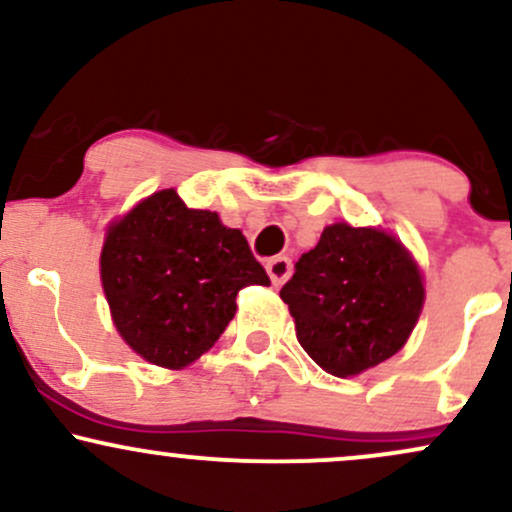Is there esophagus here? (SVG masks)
Here are the masks:
<instances>
[{
	"label": "esophagus",
	"instance_id": "34e87169",
	"mask_svg": "<svg viewBox=\"0 0 512 512\" xmlns=\"http://www.w3.org/2000/svg\"><path fill=\"white\" fill-rule=\"evenodd\" d=\"M267 274L274 286H281L291 276V260L289 257H274L267 262Z\"/></svg>",
	"mask_w": 512,
	"mask_h": 512
}]
</instances>
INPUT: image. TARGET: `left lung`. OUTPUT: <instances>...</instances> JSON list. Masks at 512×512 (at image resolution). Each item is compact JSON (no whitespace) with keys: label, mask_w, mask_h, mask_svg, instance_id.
Listing matches in <instances>:
<instances>
[{"label":"left lung","mask_w":512,"mask_h":512,"mask_svg":"<svg viewBox=\"0 0 512 512\" xmlns=\"http://www.w3.org/2000/svg\"><path fill=\"white\" fill-rule=\"evenodd\" d=\"M279 296L308 356L346 378L407 344L424 308V281L395 236L332 223L320 243L303 252Z\"/></svg>","instance_id":"1"}]
</instances>
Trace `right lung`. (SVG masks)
I'll return each instance as SVG.
<instances>
[{"label":"right lung","instance_id":"right-lung-1","mask_svg":"<svg viewBox=\"0 0 512 512\" xmlns=\"http://www.w3.org/2000/svg\"><path fill=\"white\" fill-rule=\"evenodd\" d=\"M101 281L129 349L178 370L221 337L236 315L238 291L267 286L269 276L238 228L161 190L108 228Z\"/></svg>","mask_w":512,"mask_h":512}]
</instances>
